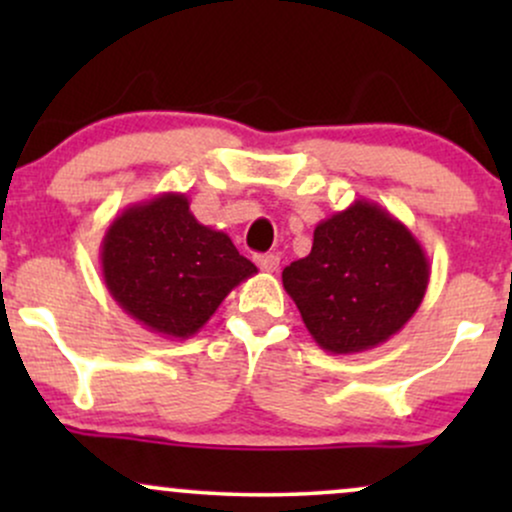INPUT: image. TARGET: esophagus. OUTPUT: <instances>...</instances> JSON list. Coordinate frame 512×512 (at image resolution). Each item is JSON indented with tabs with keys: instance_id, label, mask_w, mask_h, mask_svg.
Returning <instances> with one entry per match:
<instances>
[{
	"instance_id": "1",
	"label": "esophagus",
	"mask_w": 512,
	"mask_h": 512,
	"mask_svg": "<svg viewBox=\"0 0 512 512\" xmlns=\"http://www.w3.org/2000/svg\"><path fill=\"white\" fill-rule=\"evenodd\" d=\"M255 262L262 272H276V269H279V255H272V252H267V255H255Z\"/></svg>"
}]
</instances>
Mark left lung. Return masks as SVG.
Listing matches in <instances>:
<instances>
[{
	"mask_svg": "<svg viewBox=\"0 0 512 512\" xmlns=\"http://www.w3.org/2000/svg\"><path fill=\"white\" fill-rule=\"evenodd\" d=\"M414 233L368 199L320 221L313 250L281 272L310 337L330 354H361L397 334L428 289Z\"/></svg>",
	"mask_w": 512,
	"mask_h": 512,
	"instance_id": "8db88e82",
	"label": "left lung"
}]
</instances>
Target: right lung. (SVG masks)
I'll return each mask as SVG.
<instances>
[{
  "instance_id": "right-lung-1",
  "label": "right lung",
  "mask_w": 512,
  "mask_h": 512,
  "mask_svg": "<svg viewBox=\"0 0 512 512\" xmlns=\"http://www.w3.org/2000/svg\"><path fill=\"white\" fill-rule=\"evenodd\" d=\"M101 272L139 325L187 339L257 267L226 233L199 223L182 192H163L115 216L101 243Z\"/></svg>"
}]
</instances>
